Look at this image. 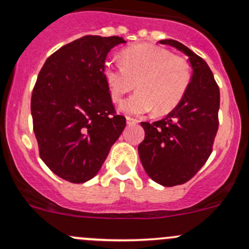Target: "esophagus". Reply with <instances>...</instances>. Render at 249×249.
Returning <instances> with one entry per match:
<instances>
[{
	"label": "esophagus",
	"mask_w": 249,
	"mask_h": 249,
	"mask_svg": "<svg viewBox=\"0 0 249 249\" xmlns=\"http://www.w3.org/2000/svg\"><path fill=\"white\" fill-rule=\"evenodd\" d=\"M126 123H127V125H129V126H132V125H136L137 123H139V120L134 119V118H131V117H127L126 118Z\"/></svg>",
	"instance_id": "esophagus-1"
}]
</instances>
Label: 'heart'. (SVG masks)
<instances>
[{
  "label": "heart",
  "instance_id": "obj_1",
  "mask_svg": "<svg viewBox=\"0 0 249 249\" xmlns=\"http://www.w3.org/2000/svg\"><path fill=\"white\" fill-rule=\"evenodd\" d=\"M122 64L107 61L105 79L113 102L136 88L139 91L120 105L130 115L153 112L165 114L182 101L190 84L189 64L184 57L171 54L154 44H136L122 53Z\"/></svg>",
  "mask_w": 249,
  "mask_h": 249
}]
</instances>
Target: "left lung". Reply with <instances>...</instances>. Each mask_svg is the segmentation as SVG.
<instances>
[{
  "instance_id": "obj_1",
  "label": "left lung",
  "mask_w": 249,
  "mask_h": 249,
  "mask_svg": "<svg viewBox=\"0 0 249 249\" xmlns=\"http://www.w3.org/2000/svg\"><path fill=\"white\" fill-rule=\"evenodd\" d=\"M189 57L193 76L182 101L164 119L142 122L144 140L139 145L142 166L164 185L188 182L205 165L217 135L219 88L205 60L175 39H162Z\"/></svg>"
}]
</instances>
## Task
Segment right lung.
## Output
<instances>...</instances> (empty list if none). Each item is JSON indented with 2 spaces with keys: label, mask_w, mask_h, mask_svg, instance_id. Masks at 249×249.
Instances as JSON below:
<instances>
[{
  "label": "right lung",
  "mask_w": 249,
  "mask_h": 249,
  "mask_svg": "<svg viewBox=\"0 0 249 249\" xmlns=\"http://www.w3.org/2000/svg\"><path fill=\"white\" fill-rule=\"evenodd\" d=\"M122 37L84 36L50 55L31 97L39 157L60 178L91 179L126 125L115 113L104 70Z\"/></svg>",
  "instance_id": "1"
}]
</instances>
